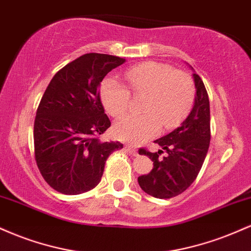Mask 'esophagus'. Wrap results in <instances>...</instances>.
Instances as JSON below:
<instances>
[{
	"label": "esophagus",
	"instance_id": "obj_1",
	"mask_svg": "<svg viewBox=\"0 0 251 251\" xmlns=\"http://www.w3.org/2000/svg\"><path fill=\"white\" fill-rule=\"evenodd\" d=\"M125 150L126 151L128 152L129 154H132V155H137V149L134 148V146H132V145H125Z\"/></svg>",
	"mask_w": 251,
	"mask_h": 251
}]
</instances>
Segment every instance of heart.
Wrapping results in <instances>:
<instances>
[{
    "mask_svg": "<svg viewBox=\"0 0 251 251\" xmlns=\"http://www.w3.org/2000/svg\"><path fill=\"white\" fill-rule=\"evenodd\" d=\"M128 87L116 79L101 83L100 98L112 117L119 118L128 111L133 97H146L144 116H127L114 125V135L128 143H140L159 133L160 126L174 128L191 112L196 100L192 76L172 66L160 62H144L125 72ZM131 89L130 92L128 88Z\"/></svg>",
    "mask_w": 251,
    "mask_h": 251,
    "instance_id": "b5f03b06",
    "label": "heart"
}]
</instances>
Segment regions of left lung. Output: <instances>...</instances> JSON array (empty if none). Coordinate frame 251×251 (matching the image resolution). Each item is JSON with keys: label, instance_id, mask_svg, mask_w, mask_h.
<instances>
[{"label": "left lung", "instance_id": "1", "mask_svg": "<svg viewBox=\"0 0 251 251\" xmlns=\"http://www.w3.org/2000/svg\"><path fill=\"white\" fill-rule=\"evenodd\" d=\"M194 79L196 100L192 111L179 127L154 140L167 154L161 157L162 150L154 153L139 150V154L148 155L153 162L150 174L138 177L140 188L152 197L168 200L185 191L197 178L208 153L211 138L209 97L201 76L194 74Z\"/></svg>", "mask_w": 251, "mask_h": 251}]
</instances>
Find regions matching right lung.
<instances>
[{"mask_svg": "<svg viewBox=\"0 0 251 251\" xmlns=\"http://www.w3.org/2000/svg\"><path fill=\"white\" fill-rule=\"evenodd\" d=\"M125 59L83 54L61 68L45 91L34 122V152L43 179L57 192L80 195L101 179L105 163L119 142H100L111 126L99 85Z\"/></svg>", "mask_w": 251, "mask_h": 251, "instance_id": "add662e5", "label": "right lung"}]
</instances>
